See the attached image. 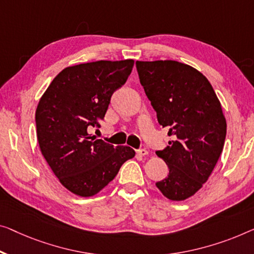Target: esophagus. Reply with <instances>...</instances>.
Here are the masks:
<instances>
[{"label":"esophagus","instance_id":"obj_1","mask_svg":"<svg viewBox=\"0 0 254 254\" xmlns=\"http://www.w3.org/2000/svg\"><path fill=\"white\" fill-rule=\"evenodd\" d=\"M137 155L138 156H147V155H148V150H146V149H139V150H137Z\"/></svg>","mask_w":254,"mask_h":254}]
</instances>
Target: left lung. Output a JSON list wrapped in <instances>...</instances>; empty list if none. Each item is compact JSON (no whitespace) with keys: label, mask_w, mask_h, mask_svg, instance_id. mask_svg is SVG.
I'll use <instances>...</instances> for the list:
<instances>
[{"label":"left lung","mask_w":254,"mask_h":254,"mask_svg":"<svg viewBox=\"0 0 254 254\" xmlns=\"http://www.w3.org/2000/svg\"><path fill=\"white\" fill-rule=\"evenodd\" d=\"M140 83L172 137L156 151L169 175L156 183L166 198L180 202L197 192L209 179L224 149L227 123L221 104L204 75L175 60L135 63Z\"/></svg>","instance_id":"1"}]
</instances>
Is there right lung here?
Segmentation results:
<instances>
[{"label": "right lung", "mask_w": 254, "mask_h": 254, "mask_svg": "<svg viewBox=\"0 0 254 254\" xmlns=\"http://www.w3.org/2000/svg\"><path fill=\"white\" fill-rule=\"evenodd\" d=\"M132 59L99 60L66 67L41 97L35 113L41 153L68 190L90 197L104 189L135 151L89 134L100 127L112 94L127 82Z\"/></svg>", "instance_id": "obj_1"}]
</instances>
